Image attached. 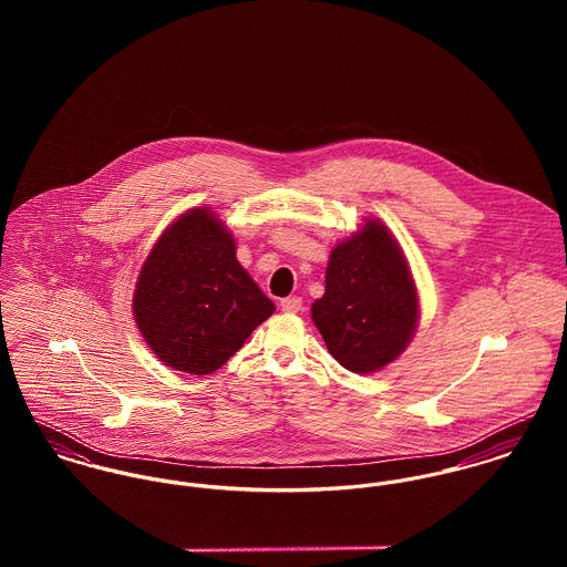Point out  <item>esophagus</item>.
I'll list each match as a JSON object with an SVG mask.
<instances>
[{"instance_id": "esophagus-1", "label": "esophagus", "mask_w": 567, "mask_h": 567, "mask_svg": "<svg viewBox=\"0 0 567 567\" xmlns=\"http://www.w3.org/2000/svg\"><path fill=\"white\" fill-rule=\"evenodd\" d=\"M279 306L284 312H299L303 308V301H301V297H286L279 301Z\"/></svg>"}]
</instances>
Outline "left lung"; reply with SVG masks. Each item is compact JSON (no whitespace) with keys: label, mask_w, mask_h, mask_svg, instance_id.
<instances>
[{"label":"left lung","mask_w":567,"mask_h":567,"mask_svg":"<svg viewBox=\"0 0 567 567\" xmlns=\"http://www.w3.org/2000/svg\"><path fill=\"white\" fill-rule=\"evenodd\" d=\"M312 321L329 353L353 373L382 371L404 353L419 324V295L404 250L382 220L364 218L331 248Z\"/></svg>","instance_id":"8db88e82"}]
</instances>
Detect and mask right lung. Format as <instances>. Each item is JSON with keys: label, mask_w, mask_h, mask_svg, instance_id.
Instances as JSON below:
<instances>
[{"label": "right lung", "mask_w": 567, "mask_h": 567, "mask_svg": "<svg viewBox=\"0 0 567 567\" xmlns=\"http://www.w3.org/2000/svg\"><path fill=\"white\" fill-rule=\"evenodd\" d=\"M275 312L236 257V238L209 207L181 214L151 248L133 292V317L174 371H218Z\"/></svg>", "instance_id": "obj_1"}]
</instances>
